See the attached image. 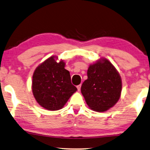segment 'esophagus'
<instances>
[{
    "label": "esophagus",
    "instance_id": "esophagus-1",
    "mask_svg": "<svg viewBox=\"0 0 150 150\" xmlns=\"http://www.w3.org/2000/svg\"><path fill=\"white\" fill-rule=\"evenodd\" d=\"M81 85H78L77 86V90H78V91H80V90H81Z\"/></svg>",
    "mask_w": 150,
    "mask_h": 150
}]
</instances>
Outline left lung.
Wrapping results in <instances>:
<instances>
[{"label":"left lung","mask_w":150,"mask_h":150,"mask_svg":"<svg viewBox=\"0 0 150 150\" xmlns=\"http://www.w3.org/2000/svg\"><path fill=\"white\" fill-rule=\"evenodd\" d=\"M87 75L81 92L89 108L104 112L114 106L121 96L122 82L112 63L107 58H100L90 64Z\"/></svg>","instance_id":"left-lung-1"}]
</instances>
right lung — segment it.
<instances>
[{"label": "right lung", "mask_w": 150, "mask_h": 150, "mask_svg": "<svg viewBox=\"0 0 150 150\" xmlns=\"http://www.w3.org/2000/svg\"><path fill=\"white\" fill-rule=\"evenodd\" d=\"M52 56L39 64L33 75L32 91L38 104L49 111H57L65 104L77 89L71 83L66 62Z\"/></svg>", "instance_id": "right-lung-1"}]
</instances>
